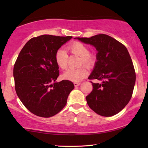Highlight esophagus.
Returning <instances> with one entry per match:
<instances>
[{
	"mask_svg": "<svg viewBox=\"0 0 148 148\" xmlns=\"http://www.w3.org/2000/svg\"><path fill=\"white\" fill-rule=\"evenodd\" d=\"M74 86L76 87V86H79L80 84H81V83H76V82H75V83H74Z\"/></svg>",
	"mask_w": 148,
	"mask_h": 148,
	"instance_id": "1",
	"label": "esophagus"
}]
</instances>
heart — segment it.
<instances>
[{
    "mask_svg": "<svg viewBox=\"0 0 148 148\" xmlns=\"http://www.w3.org/2000/svg\"><path fill=\"white\" fill-rule=\"evenodd\" d=\"M69 51L73 55L79 56L81 60L79 65H84L87 67H91L96 62V55L89 52V48L86 45L79 41H73L67 46ZM55 61L58 68L65 70L67 67L68 54L65 49L60 48L57 49L55 54ZM88 71L84 67L77 69H69L62 74V78L73 82H79L85 78Z\"/></svg>",
    "mask_w": 148,
    "mask_h": 148,
    "instance_id": "heart-1",
    "label": "heart"
}]
</instances>
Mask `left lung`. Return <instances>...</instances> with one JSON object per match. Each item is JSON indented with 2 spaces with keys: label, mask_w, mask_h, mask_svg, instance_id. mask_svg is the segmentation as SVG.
Listing matches in <instances>:
<instances>
[{
  "label": "left lung",
  "mask_w": 148,
  "mask_h": 148,
  "mask_svg": "<svg viewBox=\"0 0 148 148\" xmlns=\"http://www.w3.org/2000/svg\"><path fill=\"white\" fill-rule=\"evenodd\" d=\"M75 39L93 46L98 51L88 79L100 82H91L93 90L86 97L88 105L100 116L118 114L129 102L136 83V72L127 48L106 34Z\"/></svg>",
  "instance_id": "obj_1"
}]
</instances>
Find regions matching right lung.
Returning <instances> with one entry per match:
<instances>
[{"label":"right lung","mask_w":148,"mask_h":148,"mask_svg":"<svg viewBox=\"0 0 148 148\" xmlns=\"http://www.w3.org/2000/svg\"><path fill=\"white\" fill-rule=\"evenodd\" d=\"M72 38L52 35L33 37L19 53L13 69L15 90L25 107L34 114L51 117L67 103L74 86L69 80L55 82L59 70L55 54Z\"/></svg>","instance_id":"add662e5"}]
</instances>
